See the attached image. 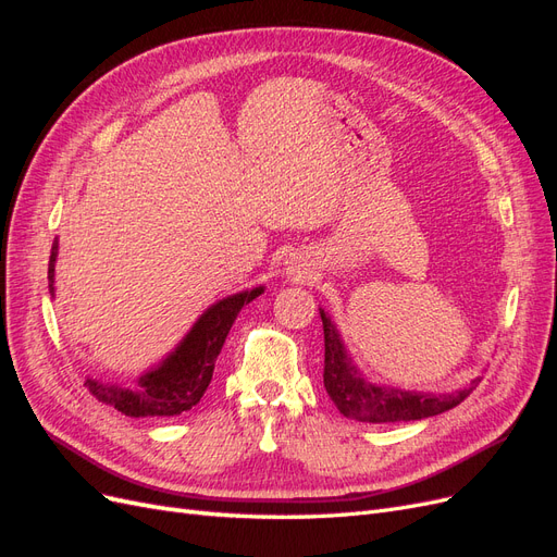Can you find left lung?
<instances>
[{"label": "left lung", "mask_w": 557, "mask_h": 557, "mask_svg": "<svg viewBox=\"0 0 557 557\" xmlns=\"http://www.w3.org/2000/svg\"><path fill=\"white\" fill-rule=\"evenodd\" d=\"M320 320L325 332L323 383L334 407L346 418L360 420V423H407V420L430 418L458 407L474 391V387H465L453 395H430L369 383L350 362L339 332L323 309H320Z\"/></svg>", "instance_id": "8db88e82"}]
</instances>
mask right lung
<instances>
[{"label":"right lung","mask_w":557,"mask_h":557,"mask_svg":"<svg viewBox=\"0 0 557 557\" xmlns=\"http://www.w3.org/2000/svg\"><path fill=\"white\" fill-rule=\"evenodd\" d=\"M55 260H58V239L50 248L48 260V290L55 295ZM264 288H252L237 295H230L215 301L199 315L193 330L183 336V342L166 356L156 369L139 376V385L123 387L115 383H102L88 379L86 385L90 393L129 418H153V416H178L190 411L195 404L207 393L213 376V367L221 348L227 339V332L237 320L244 305L260 297Z\"/></svg>","instance_id":"obj_1"}]
</instances>
